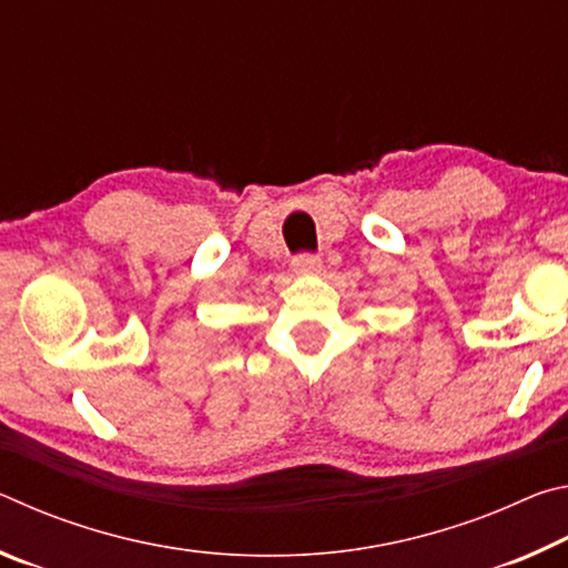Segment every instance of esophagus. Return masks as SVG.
I'll list each match as a JSON object with an SVG mask.
<instances>
[{"label": "esophagus", "mask_w": 568, "mask_h": 568, "mask_svg": "<svg viewBox=\"0 0 568 568\" xmlns=\"http://www.w3.org/2000/svg\"><path fill=\"white\" fill-rule=\"evenodd\" d=\"M291 265H293V271H295L297 275H313V273L321 271L323 263H321L318 255L303 253V255H295Z\"/></svg>", "instance_id": "34e87169"}]
</instances>
